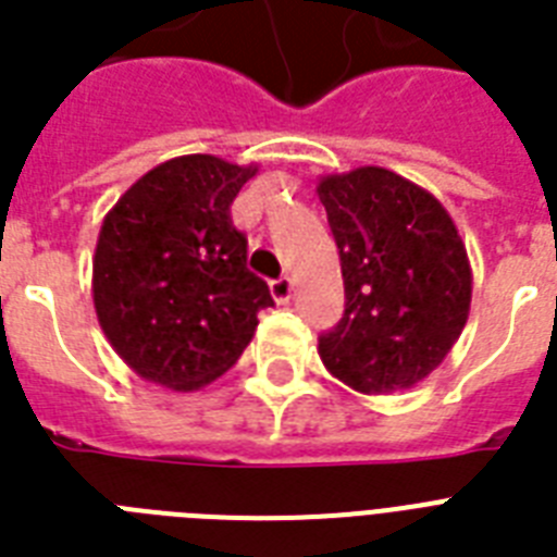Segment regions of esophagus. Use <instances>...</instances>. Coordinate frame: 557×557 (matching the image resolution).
<instances>
[{"label": "esophagus", "instance_id": "esophagus-1", "mask_svg": "<svg viewBox=\"0 0 557 557\" xmlns=\"http://www.w3.org/2000/svg\"><path fill=\"white\" fill-rule=\"evenodd\" d=\"M292 292H295V283H292V277L271 280V297H274L277 304H288Z\"/></svg>", "mask_w": 557, "mask_h": 557}]
</instances>
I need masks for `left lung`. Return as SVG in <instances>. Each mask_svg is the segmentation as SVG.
I'll use <instances>...</instances> for the list:
<instances>
[{"mask_svg": "<svg viewBox=\"0 0 557 557\" xmlns=\"http://www.w3.org/2000/svg\"><path fill=\"white\" fill-rule=\"evenodd\" d=\"M344 274V314L321 358L358 393H393L431 375L471 306L466 245L431 193L384 168L326 176L318 187Z\"/></svg>", "mask_w": 557, "mask_h": 557, "instance_id": "obj_1", "label": "left lung"}]
</instances>
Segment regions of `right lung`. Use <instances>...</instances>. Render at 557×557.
<instances>
[{"mask_svg": "<svg viewBox=\"0 0 557 557\" xmlns=\"http://www.w3.org/2000/svg\"><path fill=\"white\" fill-rule=\"evenodd\" d=\"M253 173L216 156H182L138 178L103 219L95 309L109 344L147 381L205 387L236 364L257 312L274 306L231 222Z\"/></svg>", "mask_w": 557, "mask_h": 557, "instance_id": "1", "label": "right lung"}]
</instances>
